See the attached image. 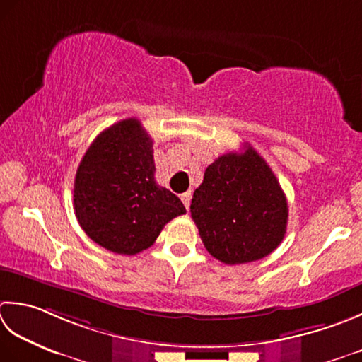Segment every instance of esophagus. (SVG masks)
Returning a JSON list of instances; mask_svg holds the SVG:
<instances>
[{"label": "esophagus", "mask_w": 362, "mask_h": 362, "mask_svg": "<svg viewBox=\"0 0 362 362\" xmlns=\"http://www.w3.org/2000/svg\"><path fill=\"white\" fill-rule=\"evenodd\" d=\"M180 199H182L183 205H185L187 210H188V209H189V202H191V191H187V193H183V194L180 196Z\"/></svg>", "instance_id": "34e87169"}]
</instances>
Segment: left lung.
I'll return each mask as SVG.
<instances>
[{
  "label": "left lung",
  "mask_w": 362,
  "mask_h": 362,
  "mask_svg": "<svg viewBox=\"0 0 362 362\" xmlns=\"http://www.w3.org/2000/svg\"><path fill=\"white\" fill-rule=\"evenodd\" d=\"M189 210L205 250L228 265L267 257L286 235V194L251 146L205 169Z\"/></svg>",
  "instance_id": "left-lung-1"
}]
</instances>
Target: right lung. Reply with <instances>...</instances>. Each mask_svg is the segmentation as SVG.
<instances>
[{
  "label": "right lung",
  "instance_id": "right-lung-1",
  "mask_svg": "<svg viewBox=\"0 0 362 362\" xmlns=\"http://www.w3.org/2000/svg\"><path fill=\"white\" fill-rule=\"evenodd\" d=\"M152 146L138 119H124L98 134L76 169V219L105 250L138 254L166 223L187 214L179 197L155 182Z\"/></svg>",
  "mask_w": 362,
  "mask_h": 362
}]
</instances>
